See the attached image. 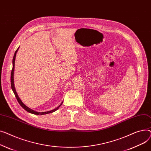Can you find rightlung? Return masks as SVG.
<instances>
[{"instance_id":"1","label":"right lung","mask_w":151,"mask_h":151,"mask_svg":"<svg viewBox=\"0 0 151 151\" xmlns=\"http://www.w3.org/2000/svg\"><path fill=\"white\" fill-rule=\"evenodd\" d=\"M19 47L17 48V49L15 51V53H14V57H13V69L12 70V73H11V86H12V89L15 95V97L16 98L17 101V102H19V104L21 105V107L24 109L25 110L27 111H28L29 113H32V114H37V115H42V114H48V113H53L56 110H57L59 107H60V106L61 105V104H63V102H62L61 103V104L58 106V107H57L56 109H54V110H52L50 111H45V112H38V111H35L30 108H29L27 106H26L21 100V99L19 97L18 95H17V92L16 91V89H15V87H14V63H15V58H16V54L17 52V50H18Z\"/></svg>"}]
</instances>
